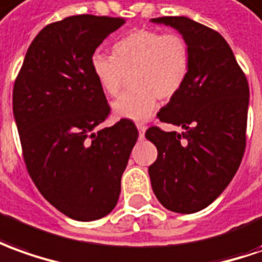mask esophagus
I'll list each match as a JSON object with an SVG mask.
<instances>
[{
	"mask_svg": "<svg viewBox=\"0 0 262 262\" xmlns=\"http://www.w3.org/2000/svg\"><path fill=\"white\" fill-rule=\"evenodd\" d=\"M137 128H138V131H140V138H144V134H145V125H144V124H142V122H138V124H137Z\"/></svg>",
	"mask_w": 262,
	"mask_h": 262,
	"instance_id": "34e87169",
	"label": "esophagus"
}]
</instances>
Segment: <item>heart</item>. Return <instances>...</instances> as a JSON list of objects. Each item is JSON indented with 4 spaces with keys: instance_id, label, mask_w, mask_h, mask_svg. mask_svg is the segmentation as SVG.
I'll use <instances>...</instances> for the list:
<instances>
[{
    "instance_id": "b5f03b06",
    "label": "heart",
    "mask_w": 262,
    "mask_h": 262,
    "mask_svg": "<svg viewBox=\"0 0 262 262\" xmlns=\"http://www.w3.org/2000/svg\"><path fill=\"white\" fill-rule=\"evenodd\" d=\"M91 68L104 93L117 97L131 75L133 86L114 102L121 117L142 120L152 113L155 98L169 101L183 90L191 71V48L178 32L140 28L113 47V55L95 51Z\"/></svg>"
}]
</instances>
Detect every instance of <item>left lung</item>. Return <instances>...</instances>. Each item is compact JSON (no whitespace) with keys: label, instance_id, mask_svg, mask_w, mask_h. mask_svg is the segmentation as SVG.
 <instances>
[{"label":"left lung","instance_id":"8db88e82","mask_svg":"<svg viewBox=\"0 0 262 262\" xmlns=\"http://www.w3.org/2000/svg\"><path fill=\"white\" fill-rule=\"evenodd\" d=\"M152 21L171 25L187 38L191 71L183 90L157 114L161 122L180 125L184 133L157 125L145 131L158 149L148 174L167 210L192 214L227 188L241 164L250 88L230 45L215 30L187 17Z\"/></svg>","mask_w":262,"mask_h":262}]
</instances>
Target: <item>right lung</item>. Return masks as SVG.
Instances as JSON below:
<instances>
[{"label":"right lung","mask_w":262,"mask_h":262,"mask_svg":"<svg viewBox=\"0 0 262 262\" xmlns=\"http://www.w3.org/2000/svg\"><path fill=\"white\" fill-rule=\"evenodd\" d=\"M124 18L81 14L44 27L12 91L25 167L38 191L67 217L94 221L118 203L138 129L128 118L94 133L111 114L91 57Z\"/></svg>","instance_id":"right-lung-1"}]
</instances>
